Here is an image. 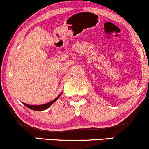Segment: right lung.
Here are the masks:
<instances>
[{
	"label": "right lung",
	"instance_id": "add662e5",
	"mask_svg": "<svg viewBox=\"0 0 149 149\" xmlns=\"http://www.w3.org/2000/svg\"><path fill=\"white\" fill-rule=\"evenodd\" d=\"M60 95H59L57 98L54 99V100L51 101V102H48V103L45 104H42V105H38V106H32V105H29V104H24L23 103L24 105L27 108H29V109H31V110H33V111H43V110H45L46 109H47V108L50 107L52 104L54 103L55 101H57L58 99H59V97H60Z\"/></svg>",
	"mask_w": 149,
	"mask_h": 149
}]
</instances>
